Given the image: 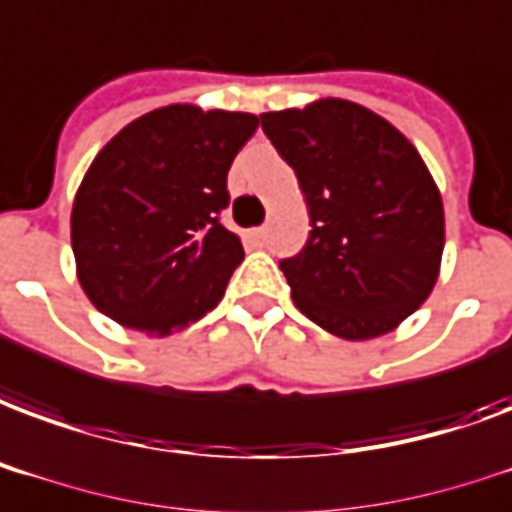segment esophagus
<instances>
[{
  "instance_id": "34e87169",
  "label": "esophagus",
  "mask_w": 512,
  "mask_h": 512,
  "mask_svg": "<svg viewBox=\"0 0 512 512\" xmlns=\"http://www.w3.org/2000/svg\"><path fill=\"white\" fill-rule=\"evenodd\" d=\"M264 237H267V232H264V229H251V232H248V240L253 242V245H261V242H264Z\"/></svg>"
}]
</instances>
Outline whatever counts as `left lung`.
I'll use <instances>...</instances> for the list:
<instances>
[{"label": "left lung", "instance_id": "1", "mask_svg": "<svg viewBox=\"0 0 512 512\" xmlns=\"http://www.w3.org/2000/svg\"><path fill=\"white\" fill-rule=\"evenodd\" d=\"M310 210L305 248L280 261L302 313L345 340L397 329L432 294L445 245L440 191L413 142L348 99L261 115Z\"/></svg>", "mask_w": 512, "mask_h": 512}]
</instances>
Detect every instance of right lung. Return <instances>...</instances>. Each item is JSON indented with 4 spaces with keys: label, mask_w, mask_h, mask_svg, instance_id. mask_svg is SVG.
<instances>
[{
    "label": "right lung",
    "mask_w": 512,
    "mask_h": 512,
    "mask_svg": "<svg viewBox=\"0 0 512 512\" xmlns=\"http://www.w3.org/2000/svg\"><path fill=\"white\" fill-rule=\"evenodd\" d=\"M256 126L251 113L169 105L96 153L72 205V251L99 313L164 337L221 302L245 251L218 215Z\"/></svg>",
    "instance_id": "add662e5"
}]
</instances>
